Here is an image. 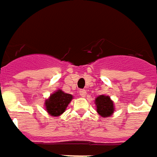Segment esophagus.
Listing matches in <instances>:
<instances>
[{
    "mask_svg": "<svg viewBox=\"0 0 157 157\" xmlns=\"http://www.w3.org/2000/svg\"><path fill=\"white\" fill-rule=\"evenodd\" d=\"M86 94H87V91L86 90H80V95H81V97H85Z\"/></svg>",
    "mask_w": 157,
    "mask_h": 157,
    "instance_id": "34e87169",
    "label": "esophagus"
}]
</instances>
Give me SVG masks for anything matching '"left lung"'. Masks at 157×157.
<instances>
[{
	"mask_svg": "<svg viewBox=\"0 0 157 157\" xmlns=\"http://www.w3.org/2000/svg\"><path fill=\"white\" fill-rule=\"evenodd\" d=\"M94 104L96 111L102 118H108L114 113V104L109 95L100 94L95 98Z\"/></svg>",
	"mask_w": 157,
	"mask_h": 157,
	"instance_id": "8db88e82",
	"label": "left lung"
}]
</instances>
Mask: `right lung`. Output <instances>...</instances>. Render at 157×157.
<instances>
[{
	"mask_svg": "<svg viewBox=\"0 0 157 157\" xmlns=\"http://www.w3.org/2000/svg\"><path fill=\"white\" fill-rule=\"evenodd\" d=\"M72 99L73 96L71 94L58 89L50 94L48 99L45 100L44 107L49 115L57 117L62 115L65 112Z\"/></svg>",
	"mask_w": 157,
	"mask_h": 157,
	"instance_id": "right-lung-1",
	"label": "right lung"
}]
</instances>
